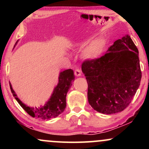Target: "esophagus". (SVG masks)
Wrapping results in <instances>:
<instances>
[{
    "instance_id": "esophagus-1",
    "label": "esophagus",
    "mask_w": 149,
    "mask_h": 149,
    "mask_svg": "<svg viewBox=\"0 0 149 149\" xmlns=\"http://www.w3.org/2000/svg\"><path fill=\"white\" fill-rule=\"evenodd\" d=\"M74 73H75V75H76V76H78V77L80 76H81V71H80V69H77L75 70Z\"/></svg>"
}]
</instances>
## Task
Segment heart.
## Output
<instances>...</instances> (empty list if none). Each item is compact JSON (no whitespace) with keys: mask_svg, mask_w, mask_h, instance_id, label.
Here are the masks:
<instances>
[{"mask_svg":"<svg viewBox=\"0 0 149 149\" xmlns=\"http://www.w3.org/2000/svg\"><path fill=\"white\" fill-rule=\"evenodd\" d=\"M86 42H78L75 46L78 47H83ZM104 42L102 39H95L87 45L81 52V57L87 61H94L98 59L104 50Z\"/></svg>","mask_w":149,"mask_h":149,"instance_id":"heart-1","label":"heart"}]
</instances>
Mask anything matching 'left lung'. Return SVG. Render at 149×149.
I'll use <instances>...</instances> for the list:
<instances>
[{
    "instance_id": "1",
    "label": "left lung",
    "mask_w": 149,
    "mask_h": 149,
    "mask_svg": "<svg viewBox=\"0 0 149 149\" xmlns=\"http://www.w3.org/2000/svg\"><path fill=\"white\" fill-rule=\"evenodd\" d=\"M90 105L104 114L121 112L131 103L141 78L139 51L129 35L113 42L104 55L85 61Z\"/></svg>"
}]
</instances>
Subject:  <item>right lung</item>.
Returning <instances> with one entry per match:
<instances>
[{
  "label": "right lung",
  "instance_id": "1",
  "mask_svg": "<svg viewBox=\"0 0 149 149\" xmlns=\"http://www.w3.org/2000/svg\"><path fill=\"white\" fill-rule=\"evenodd\" d=\"M17 41L15 43V45L17 43ZM58 80V84L54 88L48 101L43 106H40V107H28L24 104L18 98L17 95L13 89L12 85L10 83V90L17 102L29 115L36 118L47 120L51 118L57 117L61 113L64 112L66 106V94L72 85L73 81L75 80L73 71L72 69H67L61 71L59 73Z\"/></svg>",
  "mask_w": 149,
  "mask_h": 149
}]
</instances>
